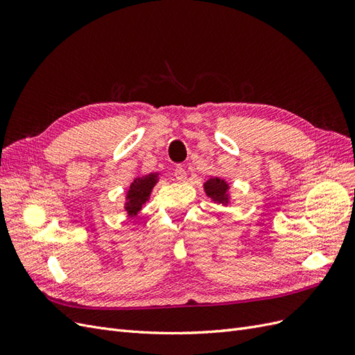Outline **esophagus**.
Wrapping results in <instances>:
<instances>
[{
    "label": "esophagus",
    "mask_w": 355,
    "mask_h": 355,
    "mask_svg": "<svg viewBox=\"0 0 355 355\" xmlns=\"http://www.w3.org/2000/svg\"><path fill=\"white\" fill-rule=\"evenodd\" d=\"M173 175H175L176 180H179V182H184L187 179V171H185V168L182 167V166H178L175 168V173Z\"/></svg>",
    "instance_id": "1"
}]
</instances>
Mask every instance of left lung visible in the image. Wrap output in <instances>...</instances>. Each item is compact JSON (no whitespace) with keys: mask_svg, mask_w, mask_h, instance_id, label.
I'll use <instances>...</instances> for the list:
<instances>
[{"mask_svg":"<svg viewBox=\"0 0 355 355\" xmlns=\"http://www.w3.org/2000/svg\"><path fill=\"white\" fill-rule=\"evenodd\" d=\"M228 184L220 178H210L206 184H204V191L206 194L214 201V202H222V204H228Z\"/></svg>","mask_w":355,"mask_h":355,"instance_id":"left-lung-1","label":"left lung"}]
</instances>
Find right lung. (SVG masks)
I'll list each match as a JSON object with an SVG mask.
<instances>
[{
    "instance_id": "right-lung-1",
    "label": "right lung",
    "mask_w": 355,
    "mask_h": 355,
    "mask_svg": "<svg viewBox=\"0 0 355 355\" xmlns=\"http://www.w3.org/2000/svg\"><path fill=\"white\" fill-rule=\"evenodd\" d=\"M158 180V173H151L142 178H136L130 188L127 191L125 196V210L130 216H136L137 211L142 209V204L146 202L149 198V194H151L153 188L155 187Z\"/></svg>"
}]
</instances>
